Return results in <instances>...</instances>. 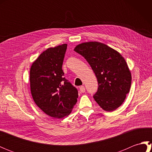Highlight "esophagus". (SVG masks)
Listing matches in <instances>:
<instances>
[{"instance_id":"34e87169","label":"esophagus","mask_w":152,"mask_h":152,"mask_svg":"<svg viewBox=\"0 0 152 152\" xmlns=\"http://www.w3.org/2000/svg\"><path fill=\"white\" fill-rule=\"evenodd\" d=\"M80 92L81 93H84L86 91V89H85V87L84 86H80Z\"/></svg>"}]
</instances>
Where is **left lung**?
I'll use <instances>...</instances> for the list:
<instances>
[{
    "label": "left lung",
    "instance_id": "left-lung-1",
    "mask_svg": "<svg viewBox=\"0 0 152 152\" xmlns=\"http://www.w3.org/2000/svg\"><path fill=\"white\" fill-rule=\"evenodd\" d=\"M74 51L89 63L97 78L99 88L93 96L105 111H114L124 102L131 85V73L118 51L98 42L80 44Z\"/></svg>",
    "mask_w": 152,
    "mask_h": 152
}]
</instances>
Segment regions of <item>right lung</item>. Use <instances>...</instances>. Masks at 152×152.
<instances>
[{
    "instance_id": "obj_1",
    "label": "right lung",
    "mask_w": 152,
    "mask_h": 152,
    "mask_svg": "<svg viewBox=\"0 0 152 152\" xmlns=\"http://www.w3.org/2000/svg\"><path fill=\"white\" fill-rule=\"evenodd\" d=\"M67 44L44 51L30 70L31 95L36 104L51 117L69 115L77 102L78 91L64 78L62 70Z\"/></svg>"
}]
</instances>
